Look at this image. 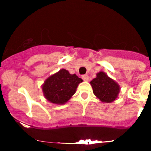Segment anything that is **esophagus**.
Returning a JSON list of instances; mask_svg holds the SVG:
<instances>
[{
    "label": "esophagus",
    "mask_w": 151,
    "mask_h": 151,
    "mask_svg": "<svg viewBox=\"0 0 151 151\" xmlns=\"http://www.w3.org/2000/svg\"><path fill=\"white\" fill-rule=\"evenodd\" d=\"M82 79L84 81H87L89 80V77L87 74H84V75H82Z\"/></svg>",
    "instance_id": "esophagus-1"
}]
</instances>
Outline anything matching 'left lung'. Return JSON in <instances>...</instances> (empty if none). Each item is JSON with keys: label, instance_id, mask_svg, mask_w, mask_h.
I'll return each mask as SVG.
<instances>
[{"label": "left lung", "instance_id": "1", "mask_svg": "<svg viewBox=\"0 0 151 151\" xmlns=\"http://www.w3.org/2000/svg\"><path fill=\"white\" fill-rule=\"evenodd\" d=\"M93 92L102 102L111 103L115 101L120 91V87L104 72L97 73V78L91 81Z\"/></svg>", "mask_w": 151, "mask_h": 151}]
</instances>
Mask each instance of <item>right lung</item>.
I'll use <instances>...</instances> for the list:
<instances>
[{
  "mask_svg": "<svg viewBox=\"0 0 151 151\" xmlns=\"http://www.w3.org/2000/svg\"><path fill=\"white\" fill-rule=\"evenodd\" d=\"M82 81L76 74H70L67 70L62 69L45 81L42 86L43 93L51 103L63 104L74 94Z\"/></svg>",
  "mask_w": 151,
  "mask_h": 151,
  "instance_id": "add662e5",
  "label": "right lung"
}]
</instances>
